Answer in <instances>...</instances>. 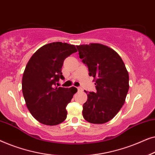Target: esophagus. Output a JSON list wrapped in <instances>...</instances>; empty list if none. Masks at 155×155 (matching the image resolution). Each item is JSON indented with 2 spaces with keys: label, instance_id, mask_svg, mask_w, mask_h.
<instances>
[{
  "label": "esophagus",
  "instance_id": "obj_1",
  "mask_svg": "<svg viewBox=\"0 0 155 155\" xmlns=\"http://www.w3.org/2000/svg\"><path fill=\"white\" fill-rule=\"evenodd\" d=\"M78 91H82V89L81 87H78Z\"/></svg>",
  "mask_w": 155,
  "mask_h": 155
}]
</instances>
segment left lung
<instances>
[{"instance_id":"1","label":"left lung","mask_w":155,"mask_h":155,"mask_svg":"<svg viewBox=\"0 0 155 155\" xmlns=\"http://www.w3.org/2000/svg\"><path fill=\"white\" fill-rule=\"evenodd\" d=\"M80 58L94 78L96 92H87L82 116L89 123L105 124L121 109L129 89V75L120 56L101 44L77 46Z\"/></svg>"}]
</instances>
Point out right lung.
I'll list each match as a JSON object with an SVG mask.
<instances>
[{"instance_id": "add662e5", "label": "right lung", "mask_w": 155, "mask_h": 155, "mask_svg": "<svg viewBox=\"0 0 155 155\" xmlns=\"http://www.w3.org/2000/svg\"><path fill=\"white\" fill-rule=\"evenodd\" d=\"M75 46L53 42L39 48L29 59L22 76V90L27 107L41 124L56 126L67 117L66 107L77 88L58 87L63 61L73 53Z\"/></svg>"}]
</instances>
